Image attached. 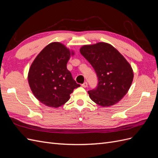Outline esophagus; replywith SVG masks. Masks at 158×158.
I'll return each instance as SVG.
<instances>
[{"label":"esophagus","mask_w":158,"mask_h":158,"mask_svg":"<svg viewBox=\"0 0 158 158\" xmlns=\"http://www.w3.org/2000/svg\"><path fill=\"white\" fill-rule=\"evenodd\" d=\"M82 86L84 87V88H86L88 87V83L87 82H84V84H82Z\"/></svg>","instance_id":"obj_1"}]
</instances>
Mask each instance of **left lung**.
<instances>
[{"label":"left lung","mask_w":158,"mask_h":158,"mask_svg":"<svg viewBox=\"0 0 158 158\" xmlns=\"http://www.w3.org/2000/svg\"><path fill=\"white\" fill-rule=\"evenodd\" d=\"M80 52L93 66L98 78L97 88L88 91L90 99L103 107L121 101L134 78L133 70L125 57L105 42L83 45Z\"/></svg>","instance_id":"left-lung-1"}]
</instances>
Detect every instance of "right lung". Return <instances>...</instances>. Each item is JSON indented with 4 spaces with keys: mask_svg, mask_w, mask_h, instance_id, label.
Wrapping results in <instances>:
<instances>
[{
    "mask_svg": "<svg viewBox=\"0 0 158 158\" xmlns=\"http://www.w3.org/2000/svg\"><path fill=\"white\" fill-rule=\"evenodd\" d=\"M74 52L60 42H52L44 48L31 63L27 74L33 95L50 107L67 102L75 88L80 86L66 68Z\"/></svg>",
    "mask_w": 158,
    "mask_h": 158,
    "instance_id": "1",
    "label": "right lung"
}]
</instances>
